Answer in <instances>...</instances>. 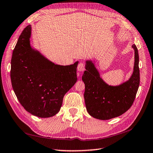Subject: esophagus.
I'll list each match as a JSON object with an SVG mask.
<instances>
[{"label":"esophagus","instance_id":"esophagus-1","mask_svg":"<svg viewBox=\"0 0 153 153\" xmlns=\"http://www.w3.org/2000/svg\"><path fill=\"white\" fill-rule=\"evenodd\" d=\"M85 65L84 62H80L77 66V69L79 71H84L85 70Z\"/></svg>","mask_w":153,"mask_h":153}]
</instances>
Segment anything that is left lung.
Wrapping results in <instances>:
<instances>
[{"instance_id": "8db88e82", "label": "left lung", "mask_w": 153, "mask_h": 153, "mask_svg": "<svg viewBox=\"0 0 153 153\" xmlns=\"http://www.w3.org/2000/svg\"><path fill=\"white\" fill-rule=\"evenodd\" d=\"M132 48L135 52L133 74L128 81L117 86L106 84L92 62H86L82 79L85 84V107L93 117L110 120L124 114L132 105L140 85L138 51L135 45Z\"/></svg>"}]
</instances>
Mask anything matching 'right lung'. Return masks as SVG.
I'll return each mask as SVG.
<instances>
[{"label":"right lung","mask_w":153,"mask_h":153,"mask_svg":"<svg viewBox=\"0 0 153 153\" xmlns=\"http://www.w3.org/2000/svg\"><path fill=\"white\" fill-rule=\"evenodd\" d=\"M31 26L21 33L11 60L10 76L21 105L39 117L54 116L60 110L65 94L77 80L78 62L59 65L48 61L30 45Z\"/></svg>","instance_id":"add662e5"}]
</instances>
